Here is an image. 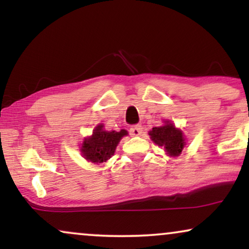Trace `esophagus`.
Wrapping results in <instances>:
<instances>
[{"mask_svg": "<svg viewBox=\"0 0 249 249\" xmlns=\"http://www.w3.org/2000/svg\"><path fill=\"white\" fill-rule=\"evenodd\" d=\"M130 133L131 135H133V137H138V135H140L142 133V126L141 125H133V126H131L130 128Z\"/></svg>", "mask_w": 249, "mask_h": 249, "instance_id": "34e87169", "label": "esophagus"}]
</instances>
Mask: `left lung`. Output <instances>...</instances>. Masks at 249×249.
Listing matches in <instances>:
<instances>
[{
  "mask_svg": "<svg viewBox=\"0 0 249 249\" xmlns=\"http://www.w3.org/2000/svg\"><path fill=\"white\" fill-rule=\"evenodd\" d=\"M149 135L158 147H164L167 155L172 157L180 155L185 145V139L182 131L167 121L163 126L152 128L149 132Z\"/></svg>",
  "mask_w": 249,
  "mask_h": 249,
  "instance_id": "left-lung-1",
  "label": "left lung"
}]
</instances>
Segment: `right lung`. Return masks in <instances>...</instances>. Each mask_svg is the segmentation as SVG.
<instances>
[{"instance_id": "obj_1", "label": "right lung", "mask_w": 249, "mask_h": 249, "mask_svg": "<svg viewBox=\"0 0 249 249\" xmlns=\"http://www.w3.org/2000/svg\"><path fill=\"white\" fill-rule=\"evenodd\" d=\"M127 135L126 130L106 131L104 125L99 124L91 137L84 139L81 152L86 160L94 164L107 161L115 154L116 147L123 137Z\"/></svg>"}]
</instances>
